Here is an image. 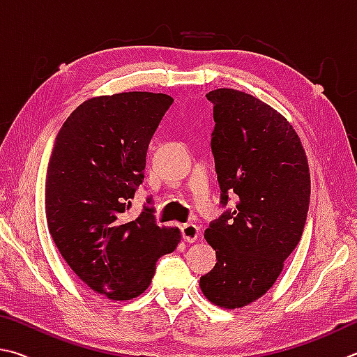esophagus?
<instances>
[{
    "label": "esophagus",
    "mask_w": 357,
    "mask_h": 357,
    "mask_svg": "<svg viewBox=\"0 0 357 357\" xmlns=\"http://www.w3.org/2000/svg\"><path fill=\"white\" fill-rule=\"evenodd\" d=\"M182 238L186 243H195L199 238V227L196 224H183L182 226Z\"/></svg>",
    "instance_id": "34e87169"
}]
</instances>
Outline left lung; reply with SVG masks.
<instances>
[{"label":"left lung","instance_id":"1","mask_svg":"<svg viewBox=\"0 0 357 357\" xmlns=\"http://www.w3.org/2000/svg\"><path fill=\"white\" fill-rule=\"evenodd\" d=\"M207 98L221 205L236 204L205 230L218 261L199 285L208 301L238 309L271 289L301 240L310 174L296 131L270 105L226 87Z\"/></svg>","mask_w":357,"mask_h":357}]
</instances>
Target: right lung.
<instances>
[{
	"label": "right lung",
	"instance_id": "add662e5",
	"mask_svg": "<svg viewBox=\"0 0 357 357\" xmlns=\"http://www.w3.org/2000/svg\"><path fill=\"white\" fill-rule=\"evenodd\" d=\"M172 97L122 92L93 97L56 136L45 180V213L56 248L93 291L114 301L147 290L161 255L180 243L177 227L156 224L152 197L127 222L144 180L149 142Z\"/></svg>",
	"mask_w": 357,
	"mask_h": 357
}]
</instances>
